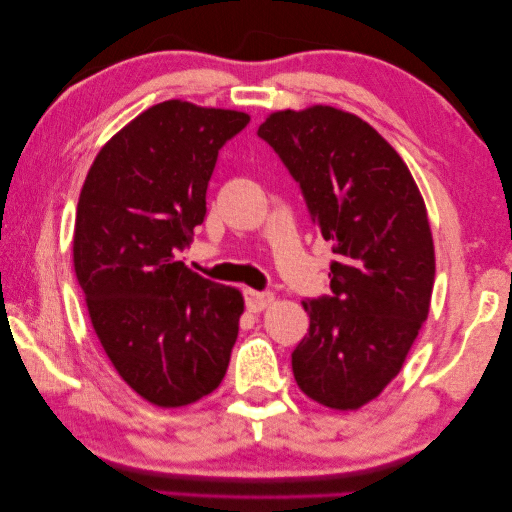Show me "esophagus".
<instances>
[{
    "mask_svg": "<svg viewBox=\"0 0 512 512\" xmlns=\"http://www.w3.org/2000/svg\"><path fill=\"white\" fill-rule=\"evenodd\" d=\"M274 301L272 292H263V290H245V304L251 313H258V311H265L267 306H270Z\"/></svg>",
    "mask_w": 512,
    "mask_h": 512,
    "instance_id": "esophagus-1",
    "label": "esophagus"
}]
</instances>
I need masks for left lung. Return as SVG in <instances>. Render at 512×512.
Segmentation results:
<instances>
[{"mask_svg": "<svg viewBox=\"0 0 512 512\" xmlns=\"http://www.w3.org/2000/svg\"><path fill=\"white\" fill-rule=\"evenodd\" d=\"M258 136L335 254L333 297L301 301L311 326L292 351L295 381L317 404L358 410L401 372L429 317L435 249L422 192L395 147L340 108L274 111Z\"/></svg>", "mask_w": 512, "mask_h": 512, "instance_id": "obj_1", "label": "left lung"}]
</instances>
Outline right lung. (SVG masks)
<instances>
[{
    "label": "right lung",
    "mask_w": 512,
    "mask_h": 512,
    "mask_svg": "<svg viewBox=\"0 0 512 512\" xmlns=\"http://www.w3.org/2000/svg\"><path fill=\"white\" fill-rule=\"evenodd\" d=\"M247 122L242 111L167 99L117 131L83 181L74 272L108 360L154 406L195 404L229 367L242 292L179 254L204 222L217 152Z\"/></svg>",
    "instance_id": "right-lung-1"
}]
</instances>
